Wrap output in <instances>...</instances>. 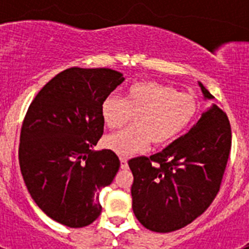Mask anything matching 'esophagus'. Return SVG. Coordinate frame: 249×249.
<instances>
[{
    "label": "esophagus",
    "mask_w": 249,
    "mask_h": 249,
    "mask_svg": "<svg viewBox=\"0 0 249 249\" xmlns=\"http://www.w3.org/2000/svg\"><path fill=\"white\" fill-rule=\"evenodd\" d=\"M128 160H127L126 157H121V168L122 169H127L128 168Z\"/></svg>",
    "instance_id": "obj_1"
}]
</instances>
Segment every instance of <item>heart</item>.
<instances>
[{
  "mask_svg": "<svg viewBox=\"0 0 249 249\" xmlns=\"http://www.w3.org/2000/svg\"><path fill=\"white\" fill-rule=\"evenodd\" d=\"M102 120L109 129L121 128L133 118L135 126L112 133L105 146L118 155L143 151L149 142L156 147L172 143L192 123L197 103L191 94L156 81H140L126 89L123 98L107 97Z\"/></svg>",
  "mask_w": 249,
  "mask_h": 249,
  "instance_id": "b5f03b06",
  "label": "heart"
}]
</instances>
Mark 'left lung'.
<instances>
[{"label":"left lung","instance_id":"left-lung-1","mask_svg":"<svg viewBox=\"0 0 249 249\" xmlns=\"http://www.w3.org/2000/svg\"><path fill=\"white\" fill-rule=\"evenodd\" d=\"M204 98L210 91L199 82ZM232 146L226 112L213 105L188 133L151 157L128 160L133 173L132 208L153 232L183 228L211 206L218 193Z\"/></svg>","mask_w":249,"mask_h":249}]
</instances>
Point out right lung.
Segmentation results:
<instances>
[{
  "mask_svg": "<svg viewBox=\"0 0 249 249\" xmlns=\"http://www.w3.org/2000/svg\"><path fill=\"white\" fill-rule=\"evenodd\" d=\"M123 81L111 68H68L28 107L19 136L22 177L37 206L63 226L97 218L98 195L120 169L113 151L92 148L103 135V101Z\"/></svg>",
  "mask_w": 249,
  "mask_h": 249,
  "instance_id": "add662e5",
  "label": "right lung"
}]
</instances>
